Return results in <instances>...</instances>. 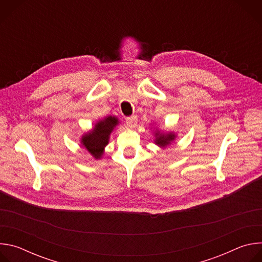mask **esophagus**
<instances>
[{
	"mask_svg": "<svg viewBox=\"0 0 262 262\" xmlns=\"http://www.w3.org/2000/svg\"><path fill=\"white\" fill-rule=\"evenodd\" d=\"M125 120H126L127 125H129V126H135L136 123H137L138 118H137V116H129V117H126Z\"/></svg>",
	"mask_w": 262,
	"mask_h": 262,
	"instance_id": "esophagus-1",
	"label": "esophagus"
}]
</instances>
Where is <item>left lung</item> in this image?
<instances>
[{
	"instance_id": "1",
	"label": "left lung",
	"mask_w": 262,
	"mask_h": 262,
	"mask_svg": "<svg viewBox=\"0 0 262 262\" xmlns=\"http://www.w3.org/2000/svg\"><path fill=\"white\" fill-rule=\"evenodd\" d=\"M174 139V136L173 135H169V136H160L158 139H157V143L159 145H162V146H165L166 144H168L170 141H172Z\"/></svg>"
}]
</instances>
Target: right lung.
<instances>
[{
	"mask_svg": "<svg viewBox=\"0 0 262 262\" xmlns=\"http://www.w3.org/2000/svg\"><path fill=\"white\" fill-rule=\"evenodd\" d=\"M117 123V118L110 116L104 120L99 121L91 133L83 137V145L95 159H100L103 148L108 142V136Z\"/></svg>",
	"mask_w": 262,
	"mask_h": 262,
	"instance_id": "right-lung-1",
	"label": "right lung"
}]
</instances>
